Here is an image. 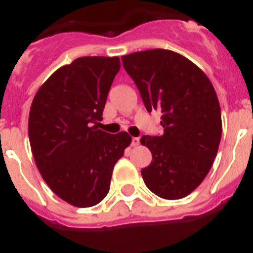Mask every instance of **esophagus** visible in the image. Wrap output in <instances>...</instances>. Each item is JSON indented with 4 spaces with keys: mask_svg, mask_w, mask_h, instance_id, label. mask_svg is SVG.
<instances>
[{
    "mask_svg": "<svg viewBox=\"0 0 253 253\" xmlns=\"http://www.w3.org/2000/svg\"><path fill=\"white\" fill-rule=\"evenodd\" d=\"M138 144H139V138H133V139H131V146L137 147Z\"/></svg>",
    "mask_w": 253,
    "mask_h": 253,
    "instance_id": "1",
    "label": "esophagus"
}]
</instances>
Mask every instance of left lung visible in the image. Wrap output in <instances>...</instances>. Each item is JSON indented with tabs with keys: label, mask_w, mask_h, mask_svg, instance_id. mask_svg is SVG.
I'll list each match as a JSON object with an SVG mask.
<instances>
[{
	"label": "left lung",
	"mask_w": 253,
	"mask_h": 253,
	"mask_svg": "<svg viewBox=\"0 0 253 253\" xmlns=\"http://www.w3.org/2000/svg\"><path fill=\"white\" fill-rule=\"evenodd\" d=\"M147 111L162 113V135H143L152 162L142 177L152 193L182 199L202 184L222 137L220 106L202 69L178 53L151 49L122 57Z\"/></svg>",
	"instance_id": "1"
}]
</instances>
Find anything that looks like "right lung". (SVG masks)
<instances>
[{
    "label": "right lung",
    "mask_w": 253,
    "mask_h": 253,
    "mask_svg": "<svg viewBox=\"0 0 253 253\" xmlns=\"http://www.w3.org/2000/svg\"><path fill=\"white\" fill-rule=\"evenodd\" d=\"M118 57H81L60 67L38 90L29 114V139L38 169L60 199L78 208L99 204L131 137L97 129Z\"/></svg>",
    "instance_id": "right-lung-1"
}]
</instances>
